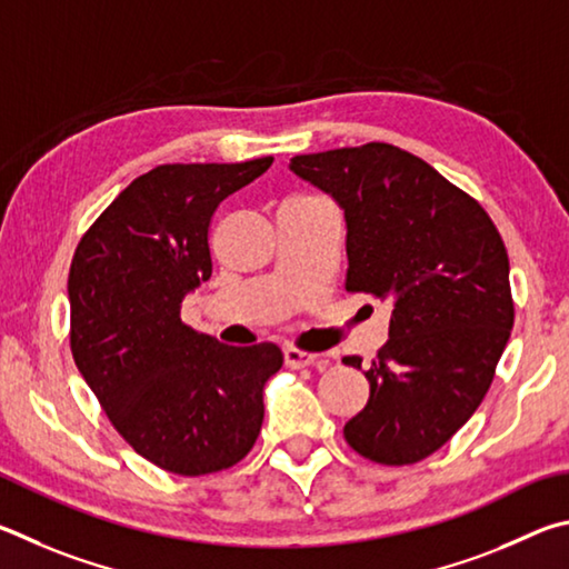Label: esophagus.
Instances as JSON below:
<instances>
[{"instance_id":"obj_1","label":"esophagus","mask_w":569,"mask_h":569,"mask_svg":"<svg viewBox=\"0 0 569 569\" xmlns=\"http://www.w3.org/2000/svg\"><path fill=\"white\" fill-rule=\"evenodd\" d=\"M317 362V355L297 350V347H284V365L290 370H302V367H312Z\"/></svg>"}]
</instances>
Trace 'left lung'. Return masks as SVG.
<instances>
[{
	"label": "left lung",
	"mask_w": 569,
	"mask_h": 569,
	"mask_svg": "<svg viewBox=\"0 0 569 569\" xmlns=\"http://www.w3.org/2000/svg\"><path fill=\"white\" fill-rule=\"evenodd\" d=\"M290 169L345 209V290L392 302L390 340L365 372L370 400L345 440L372 462H420L475 415L510 340L502 237L475 197L395 144L297 154Z\"/></svg>",
	"instance_id": "obj_1"
}]
</instances>
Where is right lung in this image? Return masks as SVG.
Returning a JSON list of instances; mask_svg holds the SVG:
<instances>
[{
    "mask_svg": "<svg viewBox=\"0 0 569 569\" xmlns=\"http://www.w3.org/2000/svg\"><path fill=\"white\" fill-rule=\"evenodd\" d=\"M274 157L237 164H159L117 194L69 267V347L114 430L167 472L227 470L262 430L272 342L229 347L179 317L212 274L209 222Z\"/></svg>",
    "mask_w": 569,
    "mask_h": 569,
    "instance_id": "right-lung-1",
    "label": "right lung"
}]
</instances>
